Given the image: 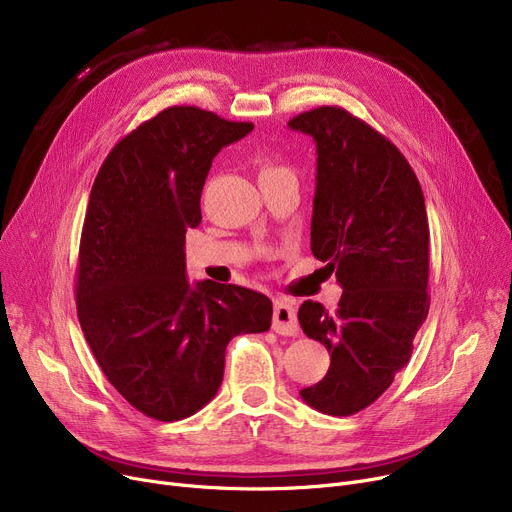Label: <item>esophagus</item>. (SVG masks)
I'll return each instance as SVG.
<instances>
[{"label": "esophagus", "mask_w": 512, "mask_h": 512, "mask_svg": "<svg viewBox=\"0 0 512 512\" xmlns=\"http://www.w3.org/2000/svg\"><path fill=\"white\" fill-rule=\"evenodd\" d=\"M272 330L282 336H297L299 334V319L294 309L284 303L276 301L274 305V321H272Z\"/></svg>", "instance_id": "34e87169"}]
</instances>
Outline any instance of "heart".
Segmentation results:
<instances>
[{
	"label": "heart",
	"instance_id": "b5f03b06",
	"mask_svg": "<svg viewBox=\"0 0 512 512\" xmlns=\"http://www.w3.org/2000/svg\"><path fill=\"white\" fill-rule=\"evenodd\" d=\"M288 172V168L276 164V161H265V164L261 166V176H274V174H284Z\"/></svg>",
	"mask_w": 512,
	"mask_h": 512
}]
</instances>
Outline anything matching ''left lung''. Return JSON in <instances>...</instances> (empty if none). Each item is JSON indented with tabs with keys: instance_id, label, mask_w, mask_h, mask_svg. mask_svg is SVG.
Here are the masks:
<instances>
[{
	"instance_id": "obj_1",
	"label": "left lung",
	"mask_w": 512,
	"mask_h": 512,
	"mask_svg": "<svg viewBox=\"0 0 512 512\" xmlns=\"http://www.w3.org/2000/svg\"><path fill=\"white\" fill-rule=\"evenodd\" d=\"M288 128L315 141L311 251L342 286L336 313L313 301L299 309L303 332L330 353L326 378L301 396L346 417L390 388L427 317L425 199L405 155L342 107H317Z\"/></svg>"
}]
</instances>
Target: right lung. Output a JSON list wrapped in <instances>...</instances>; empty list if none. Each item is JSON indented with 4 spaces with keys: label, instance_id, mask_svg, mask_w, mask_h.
I'll return each mask as SVG.
<instances>
[{
    "label": "right lung",
    "instance_id": "right-lung-1",
    "mask_svg": "<svg viewBox=\"0 0 512 512\" xmlns=\"http://www.w3.org/2000/svg\"><path fill=\"white\" fill-rule=\"evenodd\" d=\"M251 130V122L174 105L126 134L93 182L78 251V321L107 380L151 419L203 409L222 384L228 342L272 326L265 294L211 280L191 286L184 263L213 157Z\"/></svg>",
    "mask_w": 512,
    "mask_h": 512
}]
</instances>
